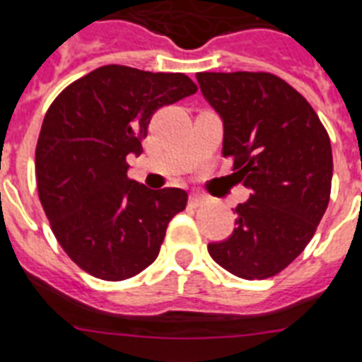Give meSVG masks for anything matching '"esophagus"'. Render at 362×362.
Masks as SVG:
<instances>
[{
	"label": "esophagus",
	"mask_w": 362,
	"mask_h": 362,
	"mask_svg": "<svg viewBox=\"0 0 362 362\" xmlns=\"http://www.w3.org/2000/svg\"><path fill=\"white\" fill-rule=\"evenodd\" d=\"M204 200L205 198L202 197V194H191V197H189V205H191V207H198V205L204 204Z\"/></svg>",
	"instance_id": "obj_1"
}]
</instances>
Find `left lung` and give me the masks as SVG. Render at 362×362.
<instances>
[{"label": "left lung", "mask_w": 362, "mask_h": 362, "mask_svg": "<svg viewBox=\"0 0 362 362\" xmlns=\"http://www.w3.org/2000/svg\"><path fill=\"white\" fill-rule=\"evenodd\" d=\"M204 99L223 122L221 155L252 191L236 207V229L207 245L211 258L243 279L291 265L314 236L330 200L332 146L307 99L263 71H200Z\"/></svg>", "instance_id": "1"}]
</instances>
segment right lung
<instances>
[{
    "label": "right lung",
    "mask_w": 362,
    "mask_h": 362,
    "mask_svg": "<svg viewBox=\"0 0 362 362\" xmlns=\"http://www.w3.org/2000/svg\"><path fill=\"white\" fill-rule=\"evenodd\" d=\"M194 92L184 74L108 64L48 108L35 148L39 200L57 242L88 274L122 281L157 259L187 193L129 180L126 158L142 153L155 110Z\"/></svg>",
    "instance_id": "obj_1"
}]
</instances>
